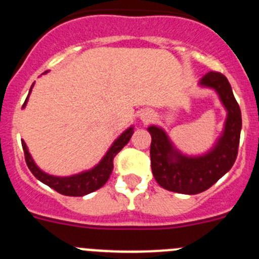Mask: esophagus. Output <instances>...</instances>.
I'll list each match as a JSON object with an SVG mask.
<instances>
[{
  "mask_svg": "<svg viewBox=\"0 0 259 259\" xmlns=\"http://www.w3.org/2000/svg\"><path fill=\"white\" fill-rule=\"evenodd\" d=\"M149 118H150V116H146V118L144 119V120H148V119H149Z\"/></svg>",
  "mask_w": 259,
  "mask_h": 259,
  "instance_id": "esophagus-1",
  "label": "esophagus"
}]
</instances>
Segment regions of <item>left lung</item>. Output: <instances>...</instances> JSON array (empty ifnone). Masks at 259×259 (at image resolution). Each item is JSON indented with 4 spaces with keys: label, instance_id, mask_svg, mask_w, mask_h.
I'll return each instance as SVG.
<instances>
[{
    "label": "left lung",
    "instance_id": "obj_1",
    "mask_svg": "<svg viewBox=\"0 0 259 259\" xmlns=\"http://www.w3.org/2000/svg\"><path fill=\"white\" fill-rule=\"evenodd\" d=\"M201 84L211 87L219 93L228 111L223 136L206 155L188 158L174 150L170 140L161 128L152 127L150 163L155 180L162 188L183 194H197L206 191L231 170L239 153L241 132V110L227 77L210 71L201 79Z\"/></svg>",
    "mask_w": 259,
    "mask_h": 259
}]
</instances>
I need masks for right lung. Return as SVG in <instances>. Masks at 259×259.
<instances>
[{
  "mask_svg": "<svg viewBox=\"0 0 259 259\" xmlns=\"http://www.w3.org/2000/svg\"><path fill=\"white\" fill-rule=\"evenodd\" d=\"M32 85H33V84H32ZM29 92H31V91H29ZM26 102H24V105H26ZM24 105H23V106H24ZM132 135H134V128H128L127 131L123 132V134L119 136L118 140L113 144V146H111L109 149V152L106 153L104 159H102L95 168H92L91 171H85V172L79 174V175L68 176V178H57V176H52L42 172V171L36 166L33 159H32L31 155H29L28 149H27L24 141H22V146L23 152H24V159H26L27 166H28V168L31 170V172L35 175V178H37V179L40 180V182L44 183V184L49 185L50 188L57 191L58 193L65 194V196H72V197H80V196H85V194L97 191V189L101 188L102 185L109 180L110 175H111L114 168V158H115V155L123 149V146L127 145L130 139L132 137Z\"/></svg>",
  "mask_w": 259,
  "mask_h": 259,
  "instance_id": "obj_1",
  "label": "right lung"
}]
</instances>
